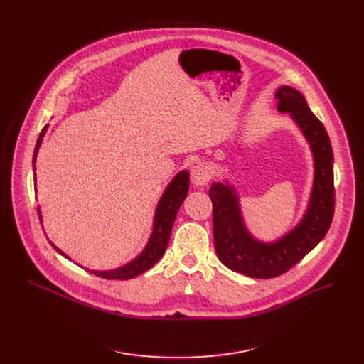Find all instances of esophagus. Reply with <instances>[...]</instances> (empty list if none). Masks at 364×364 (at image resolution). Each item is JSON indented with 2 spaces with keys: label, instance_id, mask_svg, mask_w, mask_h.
<instances>
[{
  "label": "esophagus",
  "instance_id": "esophagus-1",
  "mask_svg": "<svg viewBox=\"0 0 364 364\" xmlns=\"http://www.w3.org/2000/svg\"><path fill=\"white\" fill-rule=\"evenodd\" d=\"M190 178H192L195 187L205 186L211 180V171H209V168L205 164H196L192 168V172H190Z\"/></svg>",
  "mask_w": 364,
  "mask_h": 364
}]
</instances>
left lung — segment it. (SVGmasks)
Masks as SVG:
<instances>
[{"label":"left lung","mask_w":364,"mask_h":364,"mask_svg":"<svg viewBox=\"0 0 364 364\" xmlns=\"http://www.w3.org/2000/svg\"><path fill=\"white\" fill-rule=\"evenodd\" d=\"M276 97L277 110L291 114L309 141L314 159V181L302 220L280 239L261 242L247 232L235 187L225 181L214 183L209 188L214 206V245L220 261L230 270L255 279L277 277L314 250L326 236L335 209L333 151L326 129L298 90L282 85Z\"/></svg>","instance_id":"1"}]
</instances>
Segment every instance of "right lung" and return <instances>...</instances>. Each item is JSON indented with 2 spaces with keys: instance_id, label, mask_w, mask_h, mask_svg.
I'll return each instance as SVG.
<instances>
[{
  "instance_id": "add662e5",
  "label": "right lung",
  "mask_w": 364,
  "mask_h": 364,
  "mask_svg": "<svg viewBox=\"0 0 364 364\" xmlns=\"http://www.w3.org/2000/svg\"><path fill=\"white\" fill-rule=\"evenodd\" d=\"M48 125H46L40 134V137L36 140V146H35V151H33V171L35 168V162H36V155H38V150H40V146L43 143V137L46 136V131H47ZM188 171H180L178 174L171 180V183L166 186L164 195L161 196L158 206H156V211H155V220H153V230L151 235L149 237V242L146 245V247L143 250V252L134 258L132 261H129L128 264L118 267V269H113V270H107V272H99V270H88L87 272L103 277V279H109V280H128L132 277H137L139 274L144 273L146 270L151 269L153 265H155L162 255L166 251V246L169 242V236H171V230H172V225H174L178 209L181 206V203L184 202L187 192H188ZM38 215H40V220L43 223V217H41V211H40V206H38ZM51 246L54 250L59 252L60 255H63L65 258L70 259L62 250H59L53 242H50Z\"/></svg>"
}]
</instances>
